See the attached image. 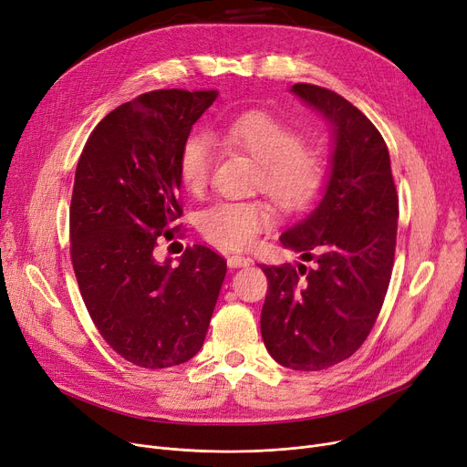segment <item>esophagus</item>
I'll list each match as a JSON object with an SVG mask.
<instances>
[{
	"instance_id": "esophagus-1",
	"label": "esophagus",
	"mask_w": 467,
	"mask_h": 467,
	"mask_svg": "<svg viewBox=\"0 0 467 467\" xmlns=\"http://www.w3.org/2000/svg\"><path fill=\"white\" fill-rule=\"evenodd\" d=\"M227 265L231 268H244V266H250L252 265V259L250 257H242V255H231L227 259Z\"/></svg>"
}]
</instances>
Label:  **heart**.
<instances>
[{
    "label": "heart",
    "mask_w": 467,
    "mask_h": 467,
    "mask_svg": "<svg viewBox=\"0 0 467 467\" xmlns=\"http://www.w3.org/2000/svg\"><path fill=\"white\" fill-rule=\"evenodd\" d=\"M219 138L236 145L257 161V185L284 210H297L316 194L324 178L322 157L314 147L297 141V134L280 119L250 111L225 120ZM213 143L202 134L187 136L178 155L183 187L199 192L208 183ZM275 213L265 202H217L201 213L202 234L225 250H242L273 225Z\"/></svg>",
    "instance_id": "1"
}]
</instances>
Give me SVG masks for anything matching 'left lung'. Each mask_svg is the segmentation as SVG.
Here are the masks:
<instances>
[{
  "label": "left lung",
  "instance_id": "obj_1",
  "mask_svg": "<svg viewBox=\"0 0 467 467\" xmlns=\"http://www.w3.org/2000/svg\"><path fill=\"white\" fill-rule=\"evenodd\" d=\"M331 132L329 174L320 202L282 233L297 263L266 266L261 310L265 347L280 365L322 371L350 358L373 329L394 266L398 192L388 147L356 106L333 90L289 88Z\"/></svg>",
  "mask_w": 467,
  "mask_h": 467
}]
</instances>
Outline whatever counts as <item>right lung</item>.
<instances>
[{
    "instance_id": "obj_1",
    "label": "right lung",
    "mask_w": 467,
    "mask_h": 467,
    "mask_svg": "<svg viewBox=\"0 0 467 467\" xmlns=\"http://www.w3.org/2000/svg\"><path fill=\"white\" fill-rule=\"evenodd\" d=\"M217 90H153L108 113L76 170L69 240L85 306L108 345L145 369L199 354L227 261L206 246L159 263L182 215L178 155Z\"/></svg>"
}]
</instances>
